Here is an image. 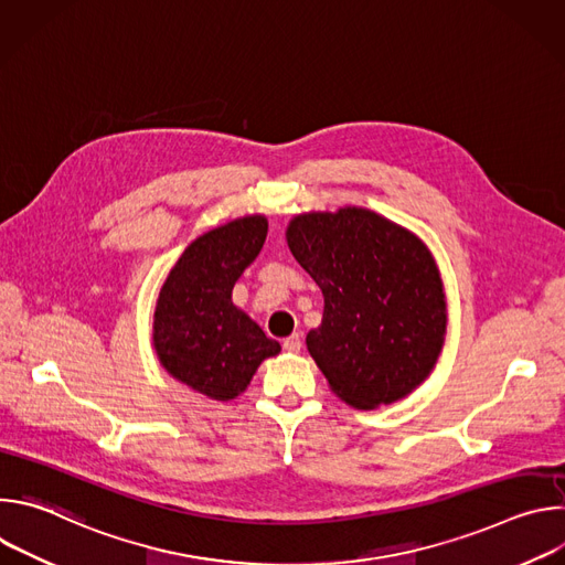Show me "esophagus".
Returning a JSON list of instances; mask_svg holds the SVG:
<instances>
[{"label":"esophagus","instance_id":"esophagus-1","mask_svg":"<svg viewBox=\"0 0 565 565\" xmlns=\"http://www.w3.org/2000/svg\"><path fill=\"white\" fill-rule=\"evenodd\" d=\"M284 349H286L288 353H299V349H301V335H299V333H292L290 338H286V340H284Z\"/></svg>","mask_w":565,"mask_h":565}]
</instances>
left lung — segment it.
Masks as SVG:
<instances>
[{
	"instance_id": "left-lung-1",
	"label": "left lung",
	"mask_w": 565,
	"mask_h": 565,
	"mask_svg": "<svg viewBox=\"0 0 565 565\" xmlns=\"http://www.w3.org/2000/svg\"><path fill=\"white\" fill-rule=\"evenodd\" d=\"M288 248L324 295L306 347L355 409L412 393L434 369L447 327L438 268L423 241L362 207L290 221Z\"/></svg>"
}]
</instances>
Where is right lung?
Wrapping results in <instances>:
<instances>
[{
  "label": "right lung",
  "instance_id": "add662e5",
  "mask_svg": "<svg viewBox=\"0 0 565 565\" xmlns=\"http://www.w3.org/2000/svg\"><path fill=\"white\" fill-rule=\"evenodd\" d=\"M266 234L268 221L257 214L194 238L156 303L153 347L160 364L212 399L236 397L257 366L281 351L232 303V288L262 253Z\"/></svg>",
  "mask_w": 565,
  "mask_h": 565
}]
</instances>
